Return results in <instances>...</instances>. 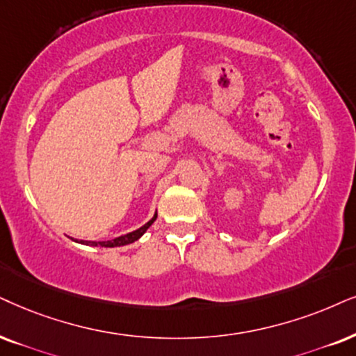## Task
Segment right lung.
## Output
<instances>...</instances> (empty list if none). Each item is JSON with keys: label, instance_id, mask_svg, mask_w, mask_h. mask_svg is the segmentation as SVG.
Listing matches in <instances>:
<instances>
[{"label": "right lung", "instance_id": "right-lung-1", "mask_svg": "<svg viewBox=\"0 0 356 356\" xmlns=\"http://www.w3.org/2000/svg\"><path fill=\"white\" fill-rule=\"evenodd\" d=\"M157 217V213H154V217H152L149 222L146 225H143L141 228H138V230H134L131 233H126V235H121L118 238H113V240H108V241H79V243H83V245H90V246H105V248H115V246H124V245H129V243H134L136 240H139L143 235H145L147 228L151 227L152 223H154V220Z\"/></svg>", "mask_w": 356, "mask_h": 356}]
</instances>
